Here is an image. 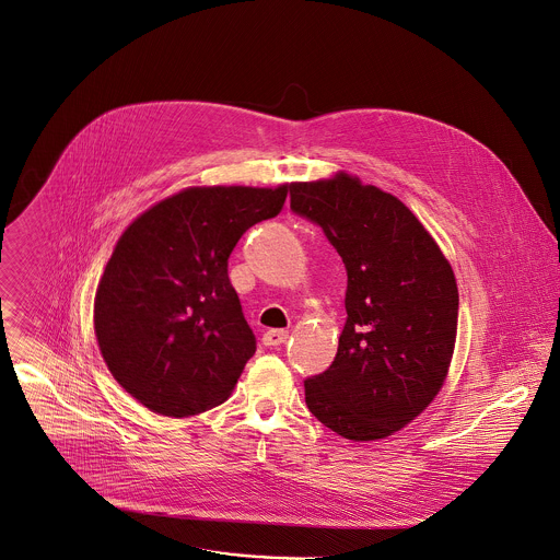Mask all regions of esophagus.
I'll list each match as a JSON object with an SVG mask.
<instances>
[{
  "instance_id": "obj_1",
  "label": "esophagus",
  "mask_w": 560,
  "mask_h": 560,
  "mask_svg": "<svg viewBox=\"0 0 560 560\" xmlns=\"http://www.w3.org/2000/svg\"><path fill=\"white\" fill-rule=\"evenodd\" d=\"M261 341H264V346H268V348L281 346V343L288 341V331H283V329H270V331L264 334Z\"/></svg>"
}]
</instances>
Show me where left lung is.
Wrapping results in <instances>:
<instances>
[{
    "instance_id": "8db88e82",
    "label": "left lung",
    "mask_w": 560,
    "mask_h": 560,
    "mask_svg": "<svg viewBox=\"0 0 560 560\" xmlns=\"http://www.w3.org/2000/svg\"><path fill=\"white\" fill-rule=\"evenodd\" d=\"M290 210L323 229L348 277L336 359L305 381L307 409L346 440H383L444 385L458 318L454 272L402 201L346 173L292 184Z\"/></svg>"
}]
</instances>
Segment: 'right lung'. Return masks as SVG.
<instances>
[{
	"label": "right lung",
	"mask_w": 560,
	"mask_h": 560,
	"mask_svg": "<svg viewBox=\"0 0 560 560\" xmlns=\"http://www.w3.org/2000/svg\"><path fill=\"white\" fill-rule=\"evenodd\" d=\"M288 186L188 188L125 229L95 296V334L118 385L147 409L188 418L226 400L255 336L229 255L275 219Z\"/></svg>",
	"instance_id": "1"
}]
</instances>
